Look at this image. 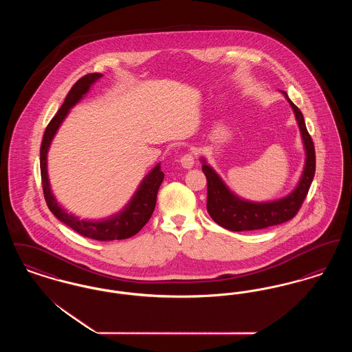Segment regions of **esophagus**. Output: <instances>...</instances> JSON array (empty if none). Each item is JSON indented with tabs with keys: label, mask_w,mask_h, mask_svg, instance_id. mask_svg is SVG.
Listing matches in <instances>:
<instances>
[{
	"label": "esophagus",
	"mask_w": 352,
	"mask_h": 352,
	"mask_svg": "<svg viewBox=\"0 0 352 352\" xmlns=\"http://www.w3.org/2000/svg\"><path fill=\"white\" fill-rule=\"evenodd\" d=\"M195 164V160H194V155L191 153H187L184 154V157L181 158V165L184 168H191Z\"/></svg>",
	"instance_id": "obj_1"
}]
</instances>
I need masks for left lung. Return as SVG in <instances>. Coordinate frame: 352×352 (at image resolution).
Instances as JSON below:
<instances>
[{"label":"left lung","mask_w":352,"mask_h":352,"mask_svg":"<svg viewBox=\"0 0 352 352\" xmlns=\"http://www.w3.org/2000/svg\"><path fill=\"white\" fill-rule=\"evenodd\" d=\"M281 94L294 112L305 149V165L298 184L280 199L248 201L234 194L224 184L218 173L207 164V160L201 157V170L207 178V211L214 221L226 230L234 232L263 230L294 218L313 182L316 174V151L313 140L307 133L301 111L289 99L286 92L281 91Z\"/></svg>","instance_id":"obj_1"}]
</instances>
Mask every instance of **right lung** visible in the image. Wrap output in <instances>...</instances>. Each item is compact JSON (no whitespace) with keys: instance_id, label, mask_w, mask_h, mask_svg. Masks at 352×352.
Here are the masks:
<instances>
[{"instance_id":"add662e5","label":"right lung","mask_w":352,"mask_h":352,"mask_svg":"<svg viewBox=\"0 0 352 352\" xmlns=\"http://www.w3.org/2000/svg\"><path fill=\"white\" fill-rule=\"evenodd\" d=\"M101 76V74H88L74 84V87L68 92L66 100L47 125L41 145V177L45 199L51 212L58 220H60L62 223H65L69 228H72L84 237L100 241H111L122 240L133 236L149 221L155 207L158 188L165 177V174L161 170V164H157L144 177V179L140 182L137 190L134 191L131 201L122 207L121 211L108 218L99 220L80 219L74 215L72 212H68L55 198L51 190L50 178L47 171V154L55 134L60 128L65 118H67L71 108H74L83 99L89 92L91 87L96 83Z\"/></svg>"}]
</instances>
